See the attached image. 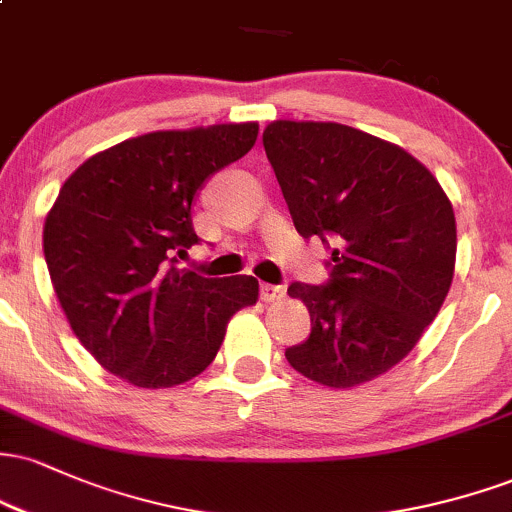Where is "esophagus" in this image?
<instances>
[{"instance_id": "obj_1", "label": "esophagus", "mask_w": 512, "mask_h": 512, "mask_svg": "<svg viewBox=\"0 0 512 512\" xmlns=\"http://www.w3.org/2000/svg\"><path fill=\"white\" fill-rule=\"evenodd\" d=\"M260 296L262 301L272 303V301H281L286 296V286L281 284H260Z\"/></svg>"}]
</instances>
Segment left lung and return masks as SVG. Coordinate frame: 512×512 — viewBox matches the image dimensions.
<instances>
[{"mask_svg":"<svg viewBox=\"0 0 512 512\" xmlns=\"http://www.w3.org/2000/svg\"><path fill=\"white\" fill-rule=\"evenodd\" d=\"M262 144L296 231L332 250L325 284L289 286L310 334L286 361L327 387L368 383L414 349L448 296L450 199L414 156L361 129L279 120Z\"/></svg>","mask_w":512,"mask_h":512,"instance_id":"obj_1","label":"left lung"}]
</instances>
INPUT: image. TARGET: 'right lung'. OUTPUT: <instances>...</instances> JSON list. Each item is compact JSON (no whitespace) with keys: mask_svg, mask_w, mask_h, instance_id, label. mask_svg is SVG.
<instances>
[{"mask_svg":"<svg viewBox=\"0 0 512 512\" xmlns=\"http://www.w3.org/2000/svg\"><path fill=\"white\" fill-rule=\"evenodd\" d=\"M255 122L151 132L88 158L43 228L57 298L88 354L137 387L187 383L214 361L252 276H207L180 260L199 236L192 204L257 142Z\"/></svg>","mask_w":512,"mask_h":512,"instance_id":"obj_1","label":"right lung"}]
</instances>
